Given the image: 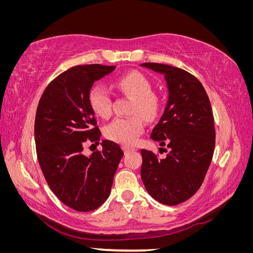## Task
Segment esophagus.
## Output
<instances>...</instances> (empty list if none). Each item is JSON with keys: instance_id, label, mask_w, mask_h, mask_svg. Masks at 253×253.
Segmentation results:
<instances>
[{"instance_id": "obj_1", "label": "esophagus", "mask_w": 253, "mask_h": 253, "mask_svg": "<svg viewBox=\"0 0 253 253\" xmlns=\"http://www.w3.org/2000/svg\"><path fill=\"white\" fill-rule=\"evenodd\" d=\"M122 150L125 151V153H128L131 151H134L133 148H129V147H127V145H122Z\"/></svg>"}]
</instances>
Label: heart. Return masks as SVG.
<instances>
[{"mask_svg":"<svg viewBox=\"0 0 253 253\" xmlns=\"http://www.w3.org/2000/svg\"><path fill=\"white\" fill-rule=\"evenodd\" d=\"M113 86L133 98L131 108L132 117H117L104 127V135L108 139L121 144L132 145L142 134L144 125L139 113L147 119H154L160 108L159 97L152 91V82L140 72H129L122 75L113 83ZM90 109L99 117L106 118L112 113V96L110 91L99 83L91 85L87 93Z\"/></svg>","mask_w":253,"mask_h":253,"instance_id":"1","label":"heart"}]
</instances>
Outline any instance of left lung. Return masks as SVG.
<instances>
[{
  "mask_svg": "<svg viewBox=\"0 0 253 253\" xmlns=\"http://www.w3.org/2000/svg\"><path fill=\"white\" fill-rule=\"evenodd\" d=\"M141 66L164 74L169 89L165 112L151 134L169 152L162 159L142 149L141 179L154 200L178 205L197 192L213 157L215 128L210 100L200 80L181 68L159 63Z\"/></svg>",
  "mask_w": 253,
  "mask_h": 253,
  "instance_id": "8db88e82",
  "label": "left lung"
}]
</instances>
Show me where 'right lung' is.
Masks as SVG:
<instances>
[{
    "instance_id": "1",
    "label": "right lung",
    "mask_w": 253,
    "mask_h": 253,
    "mask_svg": "<svg viewBox=\"0 0 253 253\" xmlns=\"http://www.w3.org/2000/svg\"><path fill=\"white\" fill-rule=\"evenodd\" d=\"M116 66L77 65L60 74L38 104L35 140L38 162L49 188L70 208L88 212L109 197L124 151L111 140L85 156V142L99 144L101 132L87 101L94 82Z\"/></svg>"
}]
</instances>
